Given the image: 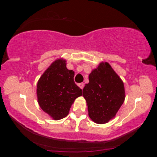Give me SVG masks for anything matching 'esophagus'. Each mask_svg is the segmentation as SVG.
Listing matches in <instances>:
<instances>
[{"mask_svg":"<svg viewBox=\"0 0 157 157\" xmlns=\"http://www.w3.org/2000/svg\"><path fill=\"white\" fill-rule=\"evenodd\" d=\"M78 86H79V87H80V89H83L84 86V83H79V84H78Z\"/></svg>","mask_w":157,"mask_h":157,"instance_id":"obj_1","label":"esophagus"}]
</instances>
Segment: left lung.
<instances>
[{
    "label": "left lung",
    "mask_w": 157,
    "mask_h": 157,
    "mask_svg": "<svg viewBox=\"0 0 157 157\" xmlns=\"http://www.w3.org/2000/svg\"><path fill=\"white\" fill-rule=\"evenodd\" d=\"M89 79L83 89L89 116L95 123H107L124 102L123 82L107 62L100 63L90 73Z\"/></svg>",
    "instance_id": "left-lung-1"
}]
</instances>
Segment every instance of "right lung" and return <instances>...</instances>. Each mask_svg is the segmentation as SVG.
<instances>
[{"mask_svg":"<svg viewBox=\"0 0 157 157\" xmlns=\"http://www.w3.org/2000/svg\"><path fill=\"white\" fill-rule=\"evenodd\" d=\"M66 66L65 60L55 61L37 83L39 105L54 120L65 118L74 100L82 95V89L74 82L75 73Z\"/></svg>","mask_w":157,"mask_h":157,"instance_id":"right-lung-1","label":"right lung"}]
</instances>
